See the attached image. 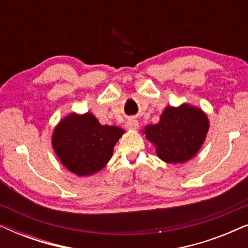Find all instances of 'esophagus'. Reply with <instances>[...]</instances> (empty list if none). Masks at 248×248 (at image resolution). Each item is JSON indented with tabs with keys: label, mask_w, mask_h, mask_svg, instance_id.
<instances>
[{
	"label": "esophagus",
	"mask_w": 248,
	"mask_h": 248,
	"mask_svg": "<svg viewBox=\"0 0 248 248\" xmlns=\"http://www.w3.org/2000/svg\"><path fill=\"white\" fill-rule=\"evenodd\" d=\"M139 126H140V124H139V122L137 120H134V118H130L126 122V127L130 128V130H138Z\"/></svg>",
	"instance_id": "34e87169"
}]
</instances>
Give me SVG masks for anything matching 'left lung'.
<instances>
[{"label":"left lung","instance_id":"obj_1","mask_svg":"<svg viewBox=\"0 0 248 248\" xmlns=\"http://www.w3.org/2000/svg\"><path fill=\"white\" fill-rule=\"evenodd\" d=\"M209 126V118L201 108L182 104L166 107L158 123L148 125L142 132L162 161L184 164L201 149Z\"/></svg>","mask_w":248,"mask_h":248}]
</instances>
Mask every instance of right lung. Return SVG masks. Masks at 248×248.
Segmentation results:
<instances>
[{
    "label": "right lung",
    "instance_id": "1",
    "mask_svg": "<svg viewBox=\"0 0 248 248\" xmlns=\"http://www.w3.org/2000/svg\"><path fill=\"white\" fill-rule=\"evenodd\" d=\"M124 130L101 125L91 113H71L53 131L52 145L64 167L77 176H91L113 157Z\"/></svg>",
    "mask_w": 248,
    "mask_h": 248
}]
</instances>
